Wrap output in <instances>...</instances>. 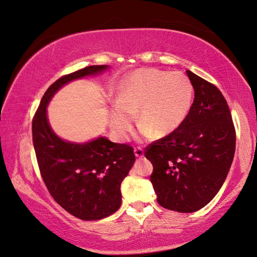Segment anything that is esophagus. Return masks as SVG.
Returning a JSON list of instances; mask_svg holds the SVG:
<instances>
[{
    "label": "esophagus",
    "mask_w": 257,
    "mask_h": 257,
    "mask_svg": "<svg viewBox=\"0 0 257 257\" xmlns=\"http://www.w3.org/2000/svg\"><path fill=\"white\" fill-rule=\"evenodd\" d=\"M135 156L137 158H143L144 157V149L141 147H136L135 148Z\"/></svg>",
    "instance_id": "obj_1"
}]
</instances>
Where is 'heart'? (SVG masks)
<instances>
[{
	"mask_svg": "<svg viewBox=\"0 0 257 257\" xmlns=\"http://www.w3.org/2000/svg\"><path fill=\"white\" fill-rule=\"evenodd\" d=\"M193 100V86L182 73L143 68L118 87L110 123L119 137L132 130L134 116L144 136H165L187 118Z\"/></svg>",
	"mask_w": 257,
	"mask_h": 257,
	"instance_id": "1",
	"label": "heart"
}]
</instances>
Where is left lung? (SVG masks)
<instances>
[{
    "mask_svg": "<svg viewBox=\"0 0 257 257\" xmlns=\"http://www.w3.org/2000/svg\"><path fill=\"white\" fill-rule=\"evenodd\" d=\"M194 100L184 121L145 149L154 166L157 201L168 210L191 213L219 192L235 152L236 133L224 96L215 85L187 70Z\"/></svg>",
    "mask_w": 257,
    "mask_h": 257,
    "instance_id": "obj_1",
    "label": "left lung"
}]
</instances>
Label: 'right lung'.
Listing matches in <instances>:
<instances>
[{
    "instance_id": "right-lung-1",
    "label": "right lung",
    "mask_w": 257,
    "mask_h": 257,
    "mask_svg": "<svg viewBox=\"0 0 257 257\" xmlns=\"http://www.w3.org/2000/svg\"><path fill=\"white\" fill-rule=\"evenodd\" d=\"M106 68L88 66L58 78L45 91L32 121L33 145L48 192L65 211L85 221L103 219L119 209L120 185L136 160L134 148L103 137L81 145L66 143L48 124L46 106L68 81Z\"/></svg>"
}]
</instances>
